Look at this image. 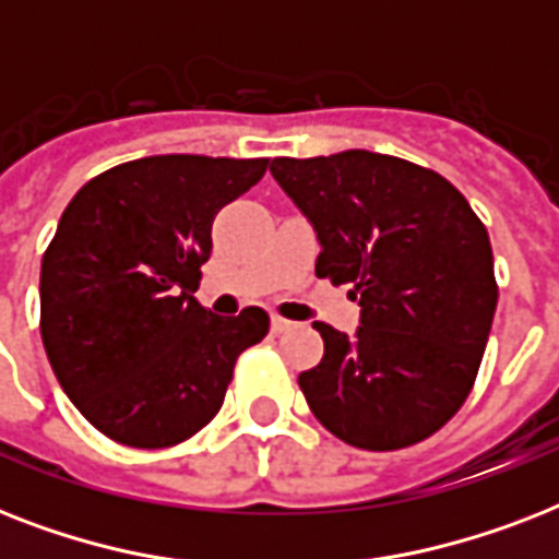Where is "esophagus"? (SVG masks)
I'll list each match as a JSON object with an SVG mask.
<instances>
[{
	"label": "esophagus",
	"instance_id": "obj_1",
	"mask_svg": "<svg viewBox=\"0 0 559 559\" xmlns=\"http://www.w3.org/2000/svg\"><path fill=\"white\" fill-rule=\"evenodd\" d=\"M272 331L275 333H284V331H289V328H293V322H289V319H284V316H272Z\"/></svg>",
	"mask_w": 559,
	"mask_h": 559
}]
</instances>
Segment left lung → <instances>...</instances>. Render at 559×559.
I'll list each match as a JSON object with an SVG mask.
<instances>
[{
    "mask_svg": "<svg viewBox=\"0 0 559 559\" xmlns=\"http://www.w3.org/2000/svg\"><path fill=\"white\" fill-rule=\"evenodd\" d=\"M272 177L313 223L316 275L348 284L357 336L316 322L324 357L298 373L316 420L357 450L426 441L476 385L499 284L485 223L441 174L371 151L278 156Z\"/></svg>",
    "mask_w": 559,
    "mask_h": 559,
    "instance_id": "left-lung-1",
    "label": "left lung"
}]
</instances>
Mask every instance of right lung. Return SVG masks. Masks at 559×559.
Masks as SVG:
<instances>
[{
	"label": "right lung",
	"instance_id": "add662e5",
	"mask_svg": "<svg viewBox=\"0 0 559 559\" xmlns=\"http://www.w3.org/2000/svg\"><path fill=\"white\" fill-rule=\"evenodd\" d=\"M270 159L144 156L90 179L66 205L39 270V333L57 382L100 435L165 450L223 406L235 362L270 316H211L191 296L219 209Z\"/></svg>",
	"mask_w": 559,
	"mask_h": 559
}]
</instances>
